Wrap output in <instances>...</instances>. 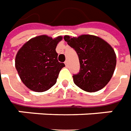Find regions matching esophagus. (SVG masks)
<instances>
[{
  "label": "esophagus",
  "instance_id": "1",
  "mask_svg": "<svg viewBox=\"0 0 131 131\" xmlns=\"http://www.w3.org/2000/svg\"><path fill=\"white\" fill-rule=\"evenodd\" d=\"M65 65H66V67L68 66V60H66V61L65 62Z\"/></svg>",
  "mask_w": 131,
  "mask_h": 131
}]
</instances>
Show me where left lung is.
<instances>
[{
    "label": "left lung",
    "instance_id": "left-lung-1",
    "mask_svg": "<svg viewBox=\"0 0 131 131\" xmlns=\"http://www.w3.org/2000/svg\"><path fill=\"white\" fill-rule=\"evenodd\" d=\"M65 41L79 56L80 71L73 75V82L87 92L100 90L110 81L116 66V55L112 46L94 35L78 37L64 36Z\"/></svg>",
    "mask_w": 131,
    "mask_h": 131
}]
</instances>
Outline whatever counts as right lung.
Segmentation results:
<instances>
[{"label": "right lung", "instance_id": "add662e5", "mask_svg": "<svg viewBox=\"0 0 131 131\" xmlns=\"http://www.w3.org/2000/svg\"><path fill=\"white\" fill-rule=\"evenodd\" d=\"M63 39L47 35L31 38L18 50L15 66L24 84L36 92H45L54 86L65 64L58 60L56 47Z\"/></svg>", "mask_w": 131, "mask_h": 131}]
</instances>
